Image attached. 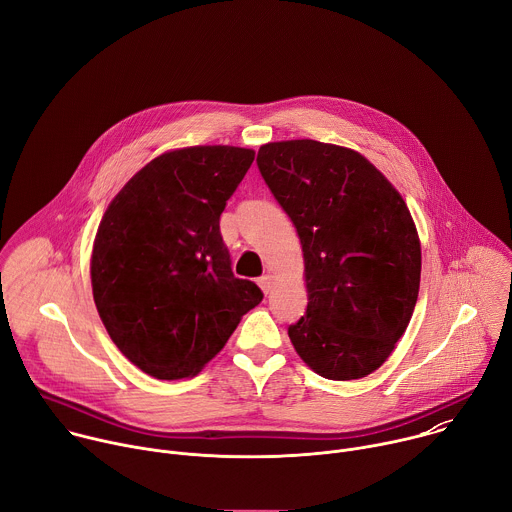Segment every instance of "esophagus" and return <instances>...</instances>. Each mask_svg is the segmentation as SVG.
Returning <instances> with one entry per match:
<instances>
[{"label": "esophagus", "mask_w": 512, "mask_h": 512, "mask_svg": "<svg viewBox=\"0 0 512 512\" xmlns=\"http://www.w3.org/2000/svg\"><path fill=\"white\" fill-rule=\"evenodd\" d=\"M258 284H260L262 292L268 294V292L272 290V286H274V276H272V274H264V276L258 278Z\"/></svg>", "instance_id": "obj_1"}]
</instances>
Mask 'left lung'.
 Wrapping results in <instances>:
<instances>
[{"instance_id":"obj_1","label":"left lung","mask_w":512,"mask_h":512,"mask_svg":"<svg viewBox=\"0 0 512 512\" xmlns=\"http://www.w3.org/2000/svg\"><path fill=\"white\" fill-rule=\"evenodd\" d=\"M258 169L296 228L309 304L288 337L315 373L349 381L391 355L414 315L422 248L397 189L357 151L262 145Z\"/></svg>"}]
</instances>
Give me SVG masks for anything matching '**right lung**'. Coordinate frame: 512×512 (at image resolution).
Wrapping results in <instances>:
<instances>
[{
	"label": "right lung",
	"instance_id": "right-lung-1",
	"mask_svg": "<svg viewBox=\"0 0 512 512\" xmlns=\"http://www.w3.org/2000/svg\"><path fill=\"white\" fill-rule=\"evenodd\" d=\"M252 149L187 147L135 173L100 220L92 260L96 311L121 353L157 379L199 373L262 300L236 278L220 216Z\"/></svg>",
	"mask_w": 512,
	"mask_h": 512
}]
</instances>
